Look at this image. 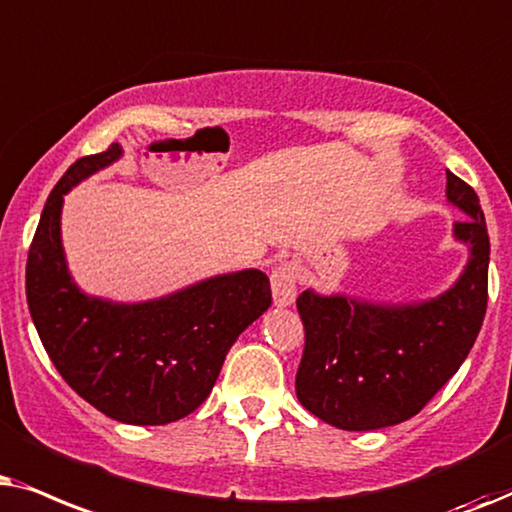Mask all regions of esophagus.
<instances>
[{
    "instance_id": "esophagus-1",
    "label": "esophagus",
    "mask_w": 512,
    "mask_h": 512,
    "mask_svg": "<svg viewBox=\"0 0 512 512\" xmlns=\"http://www.w3.org/2000/svg\"><path fill=\"white\" fill-rule=\"evenodd\" d=\"M271 292H274L276 306H292L297 299V267L285 262L271 271Z\"/></svg>"
}]
</instances>
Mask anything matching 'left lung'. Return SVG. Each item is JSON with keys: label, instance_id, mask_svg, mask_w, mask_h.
<instances>
[{"label": "left lung", "instance_id": "obj_1", "mask_svg": "<svg viewBox=\"0 0 512 512\" xmlns=\"http://www.w3.org/2000/svg\"><path fill=\"white\" fill-rule=\"evenodd\" d=\"M447 201L466 215L452 231L468 245V262L438 297L395 304L311 288L297 297L306 344L295 391L325 424L342 431L403 424L473 349L487 311V224L478 194L449 170Z\"/></svg>", "mask_w": 512, "mask_h": 512}]
</instances>
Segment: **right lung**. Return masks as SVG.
Returning a JSON list of instances; mask_svg holds the SVG:
<instances>
[{
  "mask_svg": "<svg viewBox=\"0 0 512 512\" xmlns=\"http://www.w3.org/2000/svg\"><path fill=\"white\" fill-rule=\"evenodd\" d=\"M121 154L112 142L53 187L27 252V306L51 363L86 403L121 424L163 426L208 398L238 335L271 306V288L260 269H243L147 302L86 295L60 236L65 194Z\"/></svg>",
  "mask_w": 512,
  "mask_h": 512,
  "instance_id": "right-lung-1",
  "label": "right lung"
}]
</instances>
